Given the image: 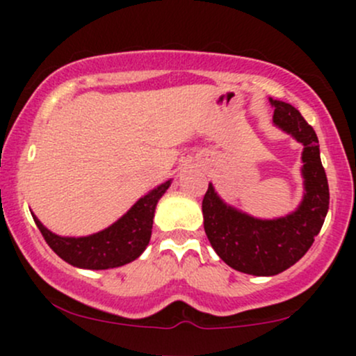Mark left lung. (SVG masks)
Segmentation results:
<instances>
[{
  "label": "left lung",
  "mask_w": 356,
  "mask_h": 356,
  "mask_svg": "<svg viewBox=\"0 0 356 356\" xmlns=\"http://www.w3.org/2000/svg\"><path fill=\"white\" fill-rule=\"evenodd\" d=\"M273 122L303 144L305 197L295 212L277 219H256L227 206L212 184L202 199L204 231L227 266L252 276H275L298 263L312 248L330 207L328 179L313 127L281 100H273Z\"/></svg>",
  "instance_id": "1"
}]
</instances>
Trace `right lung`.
Masks as SVG:
<instances>
[{
  "mask_svg": "<svg viewBox=\"0 0 356 356\" xmlns=\"http://www.w3.org/2000/svg\"><path fill=\"white\" fill-rule=\"evenodd\" d=\"M169 186L170 181L157 186L138 199L117 222L85 238L56 236L48 231L35 214L33 219L48 246L72 266L85 269L118 268L137 259L144 252L152 234L155 206Z\"/></svg>",
  "mask_w": 356,
  "mask_h": 356,
  "instance_id": "add662e5",
  "label": "right lung"
}]
</instances>
